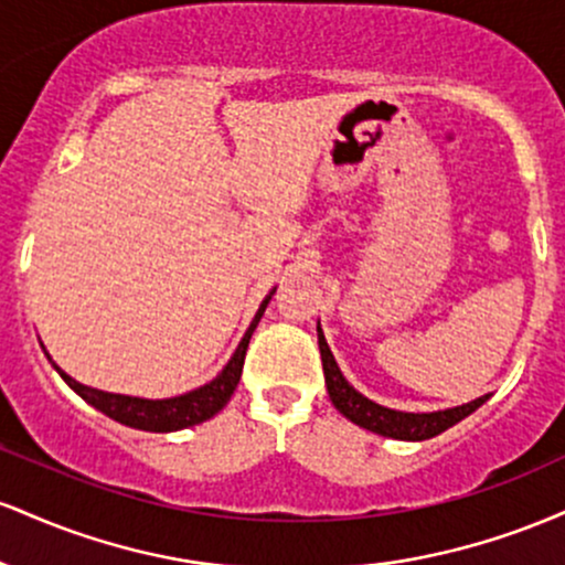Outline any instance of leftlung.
Here are the masks:
<instances>
[{"label":"left lung","mask_w":565,"mask_h":565,"mask_svg":"<svg viewBox=\"0 0 565 565\" xmlns=\"http://www.w3.org/2000/svg\"><path fill=\"white\" fill-rule=\"evenodd\" d=\"M319 348H321L323 377H327V391H329V398H332L334 408L340 414H345L353 425L366 427V430L377 433V436L398 438V440L433 438V436H438V433L449 430L451 425L462 423L468 414L476 412L478 406H483L486 398H489V395H481V398L470 401V404L444 408V412H427V414L395 412V408L380 406V404H374V401H369L366 395H361L345 377H342L332 350H329L327 340H323L321 327H319Z\"/></svg>","instance_id":"8db88e82"}]
</instances>
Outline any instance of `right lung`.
<instances>
[{
	"instance_id": "add662e5",
	"label": "right lung",
	"mask_w": 565,
	"mask_h": 565,
	"mask_svg": "<svg viewBox=\"0 0 565 565\" xmlns=\"http://www.w3.org/2000/svg\"><path fill=\"white\" fill-rule=\"evenodd\" d=\"M270 295H274V291H270ZM270 295L265 297L260 308H257L255 321L249 323V329H246L242 342H238L236 353L231 355V361L225 364L223 372H220L212 382H206V385L196 387V391L174 395V398L151 401V398H135V395L95 391V387H87V385H82V382H76L74 377H68L61 366H55V364L53 366H55V372L66 380V385L71 387V391H74L76 395H82L89 406H95L97 412H103L106 417L116 419V423L135 427V430H148V433L183 430V427L199 425V423H204V419L215 417L220 408L231 401L238 380H242L244 355H246V348H249L252 332H255V327L260 323L265 308H268V302H270Z\"/></svg>"
}]
</instances>
